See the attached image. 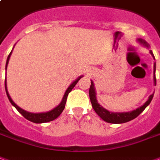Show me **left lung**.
Returning a JSON list of instances; mask_svg holds the SVG:
<instances>
[{
	"mask_svg": "<svg viewBox=\"0 0 160 160\" xmlns=\"http://www.w3.org/2000/svg\"><path fill=\"white\" fill-rule=\"evenodd\" d=\"M139 42L143 45H145L147 47H148V44L147 43L146 41L142 40V39H138ZM150 53L152 54V57L154 58L153 54H152V51H150ZM154 84L156 86V77H155V64H154ZM89 95L90 99H91V102H92V108L93 109L95 110V112L98 114V116L101 117L102 119H103L104 121H106L108 123H112V124H121V123L128 122L131 119L137 118L139 114H140L143 110L145 109L147 106L151 102L152 98H153V94L150 96L148 100L142 105V107L138 108L137 109L133 110L131 112H127V113H111L109 111H108L107 109H105L104 108H102L98 103L97 99H96V92L95 88H94V84L92 81L91 84V87L89 90Z\"/></svg>",
	"mask_w": 160,
	"mask_h": 160,
	"instance_id": "left-lung-1",
	"label": "left lung"
}]
</instances>
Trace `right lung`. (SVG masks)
Returning <instances> with one entry per match:
<instances>
[{
	"label": "right lung",
	"instance_id": "obj_1",
	"mask_svg": "<svg viewBox=\"0 0 160 160\" xmlns=\"http://www.w3.org/2000/svg\"><path fill=\"white\" fill-rule=\"evenodd\" d=\"M12 53V52H11ZM11 53L8 55V60H7V64H6V69H7V66H8V61H9V58H10L11 56ZM82 76L79 77L77 80H75L73 82V83L71 84L69 87H68L66 92H65L64 96H63V98H62V101L61 102V103L59 104L57 108H55L54 109L51 110L49 112H47V113H29V112H27L25 110L22 109V108H20L18 106L17 104L15 103L12 100V98H10V96L8 94V89H7V83H6V79H5V88H6V92H7V95H8V98L9 99V101L12 105H13L14 107L16 108V109L22 115H23L25 119H27L29 121H31V122L34 123H46V122H49V121H52V120H54L55 119H57L58 117L62 113V112L63 111L65 108V104H66V101H67V98H68V93L72 91V89L74 88L75 85L77 84V82L80 80V79Z\"/></svg>",
	"mask_w": 160,
	"mask_h": 160
}]
</instances>
